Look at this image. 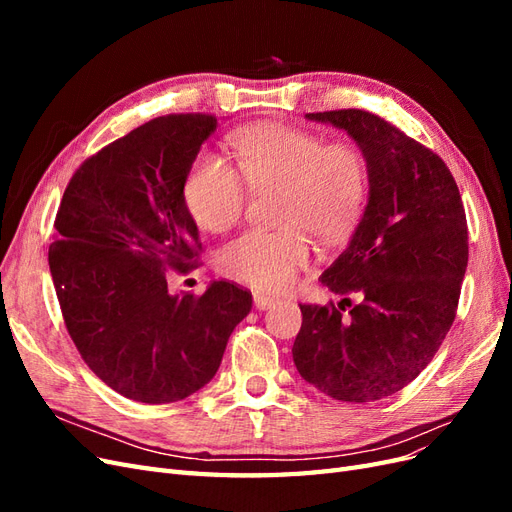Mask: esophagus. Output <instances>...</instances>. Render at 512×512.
<instances>
[{
	"instance_id": "esophagus-1",
	"label": "esophagus",
	"mask_w": 512,
	"mask_h": 512,
	"mask_svg": "<svg viewBox=\"0 0 512 512\" xmlns=\"http://www.w3.org/2000/svg\"><path fill=\"white\" fill-rule=\"evenodd\" d=\"M275 303H277L275 297H269V294H262V292H254V305H256V309H269Z\"/></svg>"
}]
</instances>
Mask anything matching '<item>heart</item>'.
I'll use <instances>...</instances> for the list:
<instances>
[{
    "label": "heart",
    "mask_w": 512,
    "mask_h": 512,
    "mask_svg": "<svg viewBox=\"0 0 512 512\" xmlns=\"http://www.w3.org/2000/svg\"><path fill=\"white\" fill-rule=\"evenodd\" d=\"M237 168L252 190H275L280 230H245L218 252L220 271L258 290H284L307 265L309 232L322 245L348 241L369 200V164L352 141H324L316 132L258 123L232 134ZM218 153L203 151L183 179V203L209 232L237 224L247 205L245 184Z\"/></svg>",
    "instance_id": "1"
}]
</instances>
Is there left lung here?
Returning a JSON list of instances; mask_svg holds the SVG:
<instances>
[{
    "mask_svg": "<svg viewBox=\"0 0 512 512\" xmlns=\"http://www.w3.org/2000/svg\"><path fill=\"white\" fill-rule=\"evenodd\" d=\"M307 117L346 130L363 149L369 203L320 275L335 294L361 301L299 305L292 359L318 391L365 404L408 386L453 327L468 267L466 209L444 160L391 121L359 108Z\"/></svg>",
    "mask_w": 512,
    "mask_h": 512,
    "instance_id": "8db88e82",
    "label": "left lung"
}]
</instances>
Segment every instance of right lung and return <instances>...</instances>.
Wrapping results in <instances>:
<instances>
[{"mask_svg": "<svg viewBox=\"0 0 512 512\" xmlns=\"http://www.w3.org/2000/svg\"><path fill=\"white\" fill-rule=\"evenodd\" d=\"M215 126L205 113L143 123L76 168L55 215L49 267L72 342L104 384L143 404L203 389L252 309V292L224 280L168 292L203 252L183 179Z\"/></svg>", "mask_w": 512, "mask_h": 512, "instance_id": "1", "label": "right lung"}]
</instances>
